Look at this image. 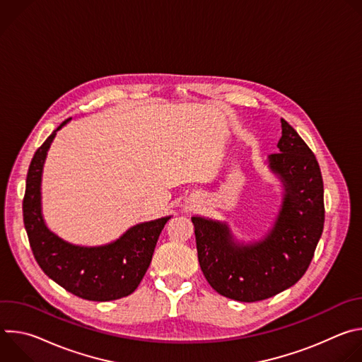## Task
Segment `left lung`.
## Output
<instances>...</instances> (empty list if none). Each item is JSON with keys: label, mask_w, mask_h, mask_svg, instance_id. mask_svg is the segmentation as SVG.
<instances>
[{"label": "left lung", "mask_w": 362, "mask_h": 362, "mask_svg": "<svg viewBox=\"0 0 362 362\" xmlns=\"http://www.w3.org/2000/svg\"><path fill=\"white\" fill-rule=\"evenodd\" d=\"M269 168L285 193L271 232L259 242H233L226 223L193 216L197 257L209 285L240 300H264L295 285L311 264L322 235L324 182L315 154L284 119Z\"/></svg>", "instance_id": "left-lung-1"}]
</instances>
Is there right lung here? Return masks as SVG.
<instances>
[{
	"label": "right lung",
	"mask_w": 362,
	"mask_h": 362,
	"mask_svg": "<svg viewBox=\"0 0 362 362\" xmlns=\"http://www.w3.org/2000/svg\"><path fill=\"white\" fill-rule=\"evenodd\" d=\"M57 130L37 148L27 173L23 216L33 255L48 278L78 298L97 302L124 298L143 279L170 216L139 223L117 240L93 247L71 245L51 232L41 215V173Z\"/></svg>",
	"instance_id": "right-lung-1"
}]
</instances>
